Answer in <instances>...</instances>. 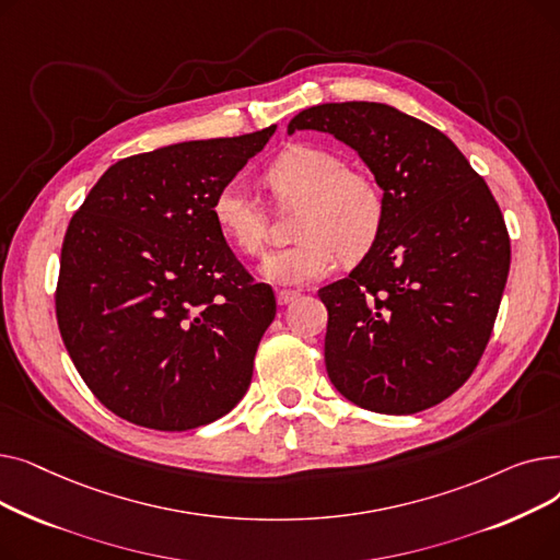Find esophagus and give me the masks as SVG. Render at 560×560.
I'll return each mask as SVG.
<instances>
[{
  "instance_id": "34e87169",
  "label": "esophagus",
  "mask_w": 560,
  "mask_h": 560,
  "mask_svg": "<svg viewBox=\"0 0 560 560\" xmlns=\"http://www.w3.org/2000/svg\"><path fill=\"white\" fill-rule=\"evenodd\" d=\"M300 298V292L298 290H279L277 292V302L281 304V306H285V304H292Z\"/></svg>"
}]
</instances>
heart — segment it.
<instances>
[{"label": "heart", "instance_id": "1", "mask_svg": "<svg viewBox=\"0 0 560 560\" xmlns=\"http://www.w3.org/2000/svg\"><path fill=\"white\" fill-rule=\"evenodd\" d=\"M265 184L279 203L302 206L298 243L270 254L262 275L281 285L329 277L338 258L357 260L372 249L386 218L384 192L372 176L349 170L327 147L292 144L265 170ZM213 220L245 254H260L268 213L243 182H226L213 197Z\"/></svg>", "mask_w": 560, "mask_h": 560}]
</instances>
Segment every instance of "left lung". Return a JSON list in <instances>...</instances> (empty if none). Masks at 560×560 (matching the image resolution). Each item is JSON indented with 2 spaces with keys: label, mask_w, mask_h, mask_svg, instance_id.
Instances as JSON below:
<instances>
[{
  "label": "left lung",
  "mask_w": 560,
  "mask_h": 560,
  "mask_svg": "<svg viewBox=\"0 0 560 560\" xmlns=\"http://www.w3.org/2000/svg\"><path fill=\"white\" fill-rule=\"evenodd\" d=\"M304 129L349 144L386 201L372 249L317 292L331 384L374 413L431 408L465 384L490 340L511 268L504 215L458 147L395 106H311L288 125Z\"/></svg>",
  "instance_id": "left-lung-1"
}]
</instances>
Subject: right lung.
<instances>
[{
    "mask_svg": "<svg viewBox=\"0 0 560 560\" xmlns=\"http://www.w3.org/2000/svg\"><path fill=\"white\" fill-rule=\"evenodd\" d=\"M275 129L117 161L72 215L58 329L85 386L122 420L188 431L245 397L277 300L233 256L211 209Z\"/></svg>",
    "mask_w": 560,
    "mask_h": 560,
    "instance_id": "right-lung-1",
    "label": "right lung"
}]
</instances>
